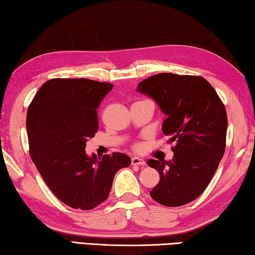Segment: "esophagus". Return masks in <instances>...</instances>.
<instances>
[{"instance_id": "esophagus-1", "label": "esophagus", "mask_w": 255, "mask_h": 255, "mask_svg": "<svg viewBox=\"0 0 255 255\" xmlns=\"http://www.w3.org/2000/svg\"><path fill=\"white\" fill-rule=\"evenodd\" d=\"M131 165L142 166V165H145V160H143L142 158H139V157H132V158H131Z\"/></svg>"}]
</instances>
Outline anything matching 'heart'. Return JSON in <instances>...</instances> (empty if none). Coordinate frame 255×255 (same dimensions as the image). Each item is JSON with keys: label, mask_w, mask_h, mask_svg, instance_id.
I'll list each match as a JSON object with an SVG mask.
<instances>
[{"label": "heart", "mask_w": 255, "mask_h": 255, "mask_svg": "<svg viewBox=\"0 0 255 255\" xmlns=\"http://www.w3.org/2000/svg\"><path fill=\"white\" fill-rule=\"evenodd\" d=\"M133 148H135V149H139V148H140V145H139V143H136V145L133 146Z\"/></svg>", "instance_id": "heart-1"}]
</instances>
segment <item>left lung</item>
<instances>
[{
    "instance_id": "1",
    "label": "left lung",
    "mask_w": 255,
    "mask_h": 255,
    "mask_svg": "<svg viewBox=\"0 0 255 255\" xmlns=\"http://www.w3.org/2000/svg\"><path fill=\"white\" fill-rule=\"evenodd\" d=\"M137 91L154 99L167 118L163 132L173 142L172 160L149 159L159 182L151 198L161 205L187 204L205 191L224 155L228 116L224 104L203 77L158 73Z\"/></svg>"
}]
</instances>
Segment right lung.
<instances>
[{"label":"right lung","instance_id":"1","mask_svg":"<svg viewBox=\"0 0 255 255\" xmlns=\"http://www.w3.org/2000/svg\"><path fill=\"white\" fill-rule=\"evenodd\" d=\"M113 88L85 78H55L27 108L31 158L51 192L76 210H91L107 200L116 173L131 163L122 152L97 158L85 150L99 128L97 108Z\"/></svg>","mask_w":255,"mask_h":255}]
</instances>
